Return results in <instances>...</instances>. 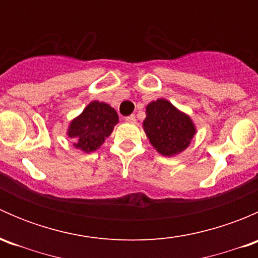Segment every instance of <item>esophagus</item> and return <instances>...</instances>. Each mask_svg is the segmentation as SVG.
I'll return each mask as SVG.
<instances>
[{"instance_id":"obj_1","label":"esophagus","mask_w":258,"mask_h":258,"mask_svg":"<svg viewBox=\"0 0 258 258\" xmlns=\"http://www.w3.org/2000/svg\"><path fill=\"white\" fill-rule=\"evenodd\" d=\"M126 122H128V123H135V122H136V116H135V114H131V116L126 117Z\"/></svg>"}]
</instances>
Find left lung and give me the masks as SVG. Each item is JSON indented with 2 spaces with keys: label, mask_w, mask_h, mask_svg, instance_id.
<instances>
[{
  "label": "left lung",
  "mask_w": 258,
  "mask_h": 258,
  "mask_svg": "<svg viewBox=\"0 0 258 258\" xmlns=\"http://www.w3.org/2000/svg\"><path fill=\"white\" fill-rule=\"evenodd\" d=\"M144 130L150 144L163 156H175L186 150L196 134L194 122L165 98L148 103Z\"/></svg>",
  "instance_id": "8db88e82"
}]
</instances>
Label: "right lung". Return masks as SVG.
Instances as JSON below:
<instances>
[{
    "instance_id": "1",
    "label": "right lung",
    "mask_w": 258,
    "mask_h": 258,
    "mask_svg": "<svg viewBox=\"0 0 258 258\" xmlns=\"http://www.w3.org/2000/svg\"><path fill=\"white\" fill-rule=\"evenodd\" d=\"M118 122V114L105 102L92 101L83 112L72 119L67 135L74 146L83 152H93L105 142Z\"/></svg>"
}]
</instances>
